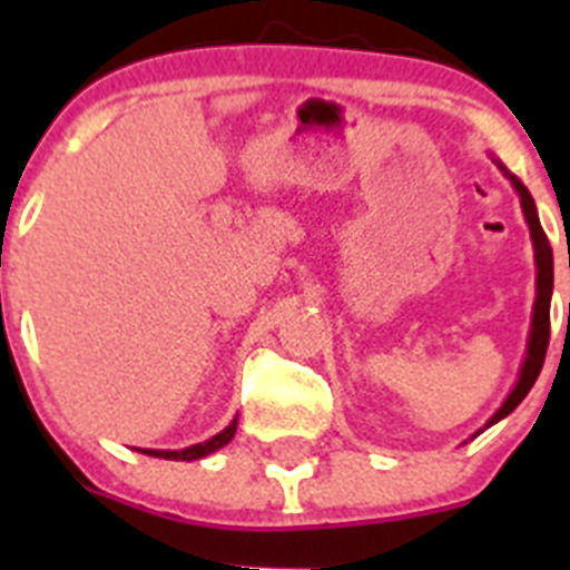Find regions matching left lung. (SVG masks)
<instances>
[{
    "label": "left lung",
    "mask_w": 570,
    "mask_h": 570,
    "mask_svg": "<svg viewBox=\"0 0 570 570\" xmlns=\"http://www.w3.org/2000/svg\"><path fill=\"white\" fill-rule=\"evenodd\" d=\"M502 168V165H500ZM505 170V168H502ZM505 176L511 179V185L520 194L522 203V214H525V223L531 228V242H533V259H537V302H533V320H531V336H528V356L522 362L520 380L513 385V391L508 394V400L502 402V407L497 414L488 420L485 428H491L493 422L505 420L511 414L513 407L520 405L522 400L528 396V391L533 387L537 376L542 371V362H546V351H548V336H551V291H553V254L551 245H548V236L540 225V216H537V205H533L531 194H528L525 185L517 179L513 174Z\"/></svg>",
    "instance_id": "8db88e82"
}]
</instances>
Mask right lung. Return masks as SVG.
Instances as JSON below:
<instances>
[{
  "label": "right lung",
  "mask_w": 570,
  "mask_h": 570,
  "mask_svg": "<svg viewBox=\"0 0 570 570\" xmlns=\"http://www.w3.org/2000/svg\"><path fill=\"white\" fill-rule=\"evenodd\" d=\"M234 434H236V420L230 422V425L225 428V431H219V434L210 436V440L199 442V445L183 448V451H148V448H145L142 454H148V456H159V460H183V462H194V460H203V456L214 454V451H219V448H223V445H228V442L234 440Z\"/></svg>",
  "instance_id": "right-lung-1"
}]
</instances>
